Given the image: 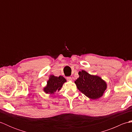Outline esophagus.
<instances>
[{
	"mask_svg": "<svg viewBox=\"0 0 132 132\" xmlns=\"http://www.w3.org/2000/svg\"><path fill=\"white\" fill-rule=\"evenodd\" d=\"M66 79L68 81H71L72 80V78L71 77H67Z\"/></svg>",
	"mask_w": 132,
	"mask_h": 132,
	"instance_id": "34e87169",
	"label": "esophagus"
}]
</instances>
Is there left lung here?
<instances>
[{
  "label": "left lung",
  "instance_id": "left-lung-1",
  "mask_svg": "<svg viewBox=\"0 0 132 132\" xmlns=\"http://www.w3.org/2000/svg\"><path fill=\"white\" fill-rule=\"evenodd\" d=\"M79 77L75 81L78 89L87 97L92 100L102 97L107 85L104 80L97 75H91L85 70L78 72Z\"/></svg>",
  "mask_w": 132,
  "mask_h": 132
}]
</instances>
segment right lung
<instances>
[{
	"label": "right lung",
	"mask_w": 132,
	"mask_h": 132,
	"mask_svg": "<svg viewBox=\"0 0 132 132\" xmlns=\"http://www.w3.org/2000/svg\"><path fill=\"white\" fill-rule=\"evenodd\" d=\"M65 82H66V80L62 76L55 77L51 75L47 80L46 86L44 88L43 90L46 94L53 95L57 91L60 90Z\"/></svg>",
	"instance_id": "add662e5"
}]
</instances>
